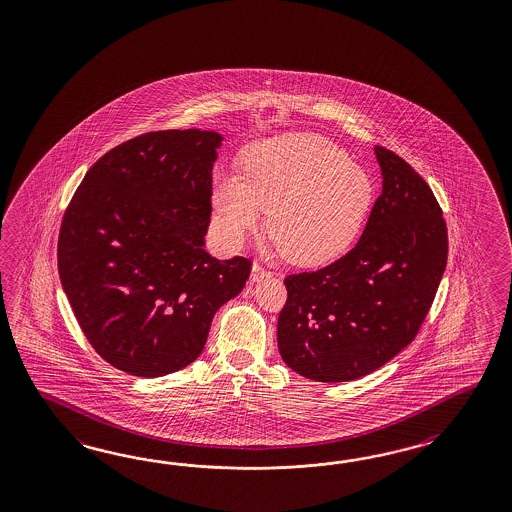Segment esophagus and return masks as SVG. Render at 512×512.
I'll return each instance as SVG.
<instances>
[{
	"mask_svg": "<svg viewBox=\"0 0 512 512\" xmlns=\"http://www.w3.org/2000/svg\"><path fill=\"white\" fill-rule=\"evenodd\" d=\"M269 276H271V271H267L262 263L256 262L252 265V273H250V280H252V282H260V280L269 278Z\"/></svg>",
	"mask_w": 512,
	"mask_h": 512,
	"instance_id": "1",
	"label": "esophagus"
}]
</instances>
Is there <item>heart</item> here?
<instances>
[{"instance_id": "1", "label": "heart", "mask_w": 512, "mask_h": 512, "mask_svg": "<svg viewBox=\"0 0 512 512\" xmlns=\"http://www.w3.org/2000/svg\"><path fill=\"white\" fill-rule=\"evenodd\" d=\"M212 201L230 245H241L271 210L269 234L287 260L319 265L354 243L372 204V182L330 140L286 134L250 147L245 177H219Z\"/></svg>"}]
</instances>
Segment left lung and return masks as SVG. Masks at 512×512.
<instances>
[{"mask_svg": "<svg viewBox=\"0 0 512 512\" xmlns=\"http://www.w3.org/2000/svg\"><path fill=\"white\" fill-rule=\"evenodd\" d=\"M383 190L361 238L339 260L287 274L278 350L309 380H357L409 345L448 262V228L428 182L376 145Z\"/></svg>", "mask_w": 512, "mask_h": 512, "instance_id": "8db88e82", "label": "left lung"}]
</instances>
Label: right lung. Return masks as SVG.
<instances>
[{"label":"right lung","instance_id":"add662e5","mask_svg":"<svg viewBox=\"0 0 512 512\" xmlns=\"http://www.w3.org/2000/svg\"><path fill=\"white\" fill-rule=\"evenodd\" d=\"M221 134L145 132L84 175L60 223V282L84 337L112 367L158 378L203 352L215 311L252 262L204 249Z\"/></svg>","mask_w":512,"mask_h":512}]
</instances>
